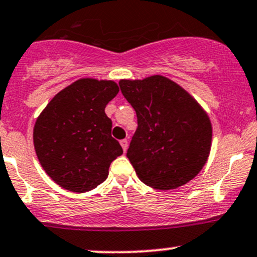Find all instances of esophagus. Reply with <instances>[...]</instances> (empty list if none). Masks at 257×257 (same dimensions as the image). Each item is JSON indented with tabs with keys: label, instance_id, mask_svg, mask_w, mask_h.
<instances>
[{
	"label": "esophagus",
	"instance_id": "esophagus-1",
	"mask_svg": "<svg viewBox=\"0 0 257 257\" xmlns=\"http://www.w3.org/2000/svg\"><path fill=\"white\" fill-rule=\"evenodd\" d=\"M120 145H121V148H123V151L125 153V150L128 149V140L126 139L120 140Z\"/></svg>",
	"mask_w": 257,
	"mask_h": 257
}]
</instances>
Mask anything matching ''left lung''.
<instances>
[{"instance_id":"1","label":"left lung","mask_w":257,"mask_h":257,"mask_svg":"<svg viewBox=\"0 0 257 257\" xmlns=\"http://www.w3.org/2000/svg\"><path fill=\"white\" fill-rule=\"evenodd\" d=\"M120 91L137 113L138 128L126 158L138 177L155 190H174L207 163L212 124L206 110L165 76L120 80Z\"/></svg>"}]
</instances>
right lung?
I'll return each mask as SVG.
<instances>
[{
	"label": "right lung",
	"mask_w": 257,
	"mask_h": 257,
	"mask_svg": "<svg viewBox=\"0 0 257 257\" xmlns=\"http://www.w3.org/2000/svg\"><path fill=\"white\" fill-rule=\"evenodd\" d=\"M118 92L114 81L80 79L55 94L37 118L33 142L38 160L60 187L77 193L93 190L123 154L110 136L112 120L104 112Z\"/></svg>",
	"instance_id": "right-lung-1"
}]
</instances>
